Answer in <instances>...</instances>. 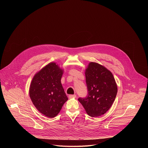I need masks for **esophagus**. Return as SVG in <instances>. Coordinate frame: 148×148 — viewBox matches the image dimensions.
Instances as JSON below:
<instances>
[{"mask_svg": "<svg viewBox=\"0 0 148 148\" xmlns=\"http://www.w3.org/2000/svg\"><path fill=\"white\" fill-rule=\"evenodd\" d=\"M76 95H69V99L76 98Z\"/></svg>", "mask_w": 148, "mask_h": 148, "instance_id": "1", "label": "esophagus"}]
</instances>
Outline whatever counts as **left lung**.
I'll use <instances>...</instances> for the list:
<instances>
[{
  "label": "left lung",
  "instance_id": "8db88e82",
  "mask_svg": "<svg viewBox=\"0 0 148 148\" xmlns=\"http://www.w3.org/2000/svg\"><path fill=\"white\" fill-rule=\"evenodd\" d=\"M88 96L79 98V101L91 117H99L112 106L117 86L112 72L100 64L90 62L85 70Z\"/></svg>",
  "mask_w": 148,
  "mask_h": 148
}]
</instances>
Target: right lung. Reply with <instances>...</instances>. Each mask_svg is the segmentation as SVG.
<instances>
[{
  "label": "right lung",
  "instance_id": "add662e5",
  "mask_svg": "<svg viewBox=\"0 0 148 148\" xmlns=\"http://www.w3.org/2000/svg\"><path fill=\"white\" fill-rule=\"evenodd\" d=\"M64 70L55 62L48 64L34 76L29 93L38 110L49 118L56 117L68 100L61 83Z\"/></svg>",
  "mask_w": 148,
  "mask_h": 148
}]
</instances>
